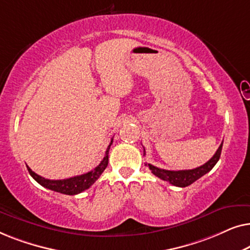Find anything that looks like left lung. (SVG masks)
<instances>
[{
	"instance_id": "left-lung-1",
	"label": "left lung",
	"mask_w": 250,
	"mask_h": 250,
	"mask_svg": "<svg viewBox=\"0 0 250 250\" xmlns=\"http://www.w3.org/2000/svg\"><path fill=\"white\" fill-rule=\"evenodd\" d=\"M222 146H223V142L221 143V146H218V149L215 152V155L211 157V158L208 160L206 164H204L203 166L197 167V168L193 169H184V170H167V169H162L159 167H156L151 165V164H146V166H149L150 170L153 175H156L159 179L163 181H166V182H169L170 184L175 187H188L193 182H196L198 179H200L201 176H204L205 174H207L209 170L213 168V167L216 165L221 157L222 152ZM146 155V150H145Z\"/></svg>"
}]
</instances>
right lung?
<instances>
[{"mask_svg":"<svg viewBox=\"0 0 250 250\" xmlns=\"http://www.w3.org/2000/svg\"><path fill=\"white\" fill-rule=\"evenodd\" d=\"M111 145H112V139L110 141V145L108 146L107 150H105V156L104 157V159L101 160V163L99 164L93 170H90V172L82 174V175L69 177V179H64V180H47L45 177H42L37 175L36 173H34L28 166H27V169H28V172L30 175H32L33 179L35 180L37 183H40L42 187L52 191H56V192L74 196V194H78L83 192L84 190L88 189V188H90L92 184H93L95 181L100 177L102 172H104L105 167L108 166V155H109V149H110Z\"/></svg>","mask_w":250,"mask_h":250,"instance_id":"obj_1","label":"right lung"}]
</instances>
